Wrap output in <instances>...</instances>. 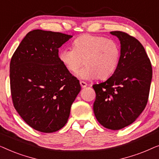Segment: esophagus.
Returning <instances> with one entry per match:
<instances>
[{
  "label": "esophagus",
  "mask_w": 159,
  "mask_h": 159,
  "mask_svg": "<svg viewBox=\"0 0 159 159\" xmlns=\"http://www.w3.org/2000/svg\"><path fill=\"white\" fill-rule=\"evenodd\" d=\"M80 85H81V87L82 88H86L87 86H88V84L86 83V82H83V81H81L80 82Z\"/></svg>",
  "instance_id": "1"
}]
</instances>
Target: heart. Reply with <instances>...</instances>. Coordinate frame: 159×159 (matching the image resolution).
Returning a JSON list of instances; mask_svg holds the SVG:
<instances>
[{
    "mask_svg": "<svg viewBox=\"0 0 159 159\" xmlns=\"http://www.w3.org/2000/svg\"><path fill=\"white\" fill-rule=\"evenodd\" d=\"M74 49L64 48L59 53V60L71 73L78 71L82 80L97 77L105 80L116 71L121 56L120 46L116 41L104 37L84 34L73 43Z\"/></svg>",
    "mask_w": 159,
    "mask_h": 159,
    "instance_id": "obj_1",
    "label": "heart"
}]
</instances>
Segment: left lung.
<instances>
[{
  "instance_id": "left-lung-1",
  "label": "left lung",
  "mask_w": 159,
  "mask_h": 159,
  "mask_svg": "<svg viewBox=\"0 0 159 159\" xmlns=\"http://www.w3.org/2000/svg\"><path fill=\"white\" fill-rule=\"evenodd\" d=\"M110 34L120 41V60L111 77L93 85L96 93L93 111L102 126L118 130L133 123L145 109L152 66L145 48L136 38L120 31Z\"/></svg>"
}]
</instances>
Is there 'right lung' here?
I'll use <instances>...</instances> for the list:
<instances>
[{
    "instance_id": "1",
    "label": "right lung",
    "mask_w": 159,
    "mask_h": 159,
    "mask_svg": "<svg viewBox=\"0 0 159 159\" xmlns=\"http://www.w3.org/2000/svg\"><path fill=\"white\" fill-rule=\"evenodd\" d=\"M72 38L61 32H28L10 63L11 92L15 109L33 129L56 132L68 121L81 90L79 80L58 57V48Z\"/></svg>"
}]
</instances>
